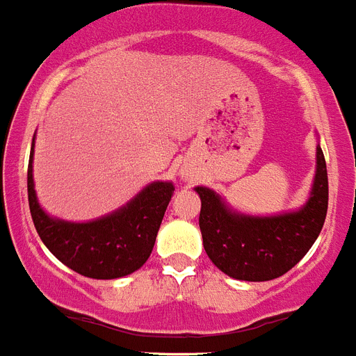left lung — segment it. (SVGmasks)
Here are the masks:
<instances>
[{
    "instance_id": "1",
    "label": "left lung",
    "mask_w": 356,
    "mask_h": 356,
    "mask_svg": "<svg viewBox=\"0 0 356 356\" xmlns=\"http://www.w3.org/2000/svg\"><path fill=\"white\" fill-rule=\"evenodd\" d=\"M201 197L202 244L217 268L232 279L264 282L284 275L313 246L327 213V170L316 146L312 193L297 211L255 217L232 210L219 193L197 186Z\"/></svg>"
}]
</instances>
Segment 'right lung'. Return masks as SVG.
Wrapping results in <instances>:
<instances>
[{
    "label": "right lung",
    "instance_id": "1",
    "mask_svg": "<svg viewBox=\"0 0 356 356\" xmlns=\"http://www.w3.org/2000/svg\"><path fill=\"white\" fill-rule=\"evenodd\" d=\"M34 139L26 173L29 206L38 235L56 259L90 279H119L139 270L154 250L161 220L173 195V184L155 181L132 201L90 222L50 217L38 202L32 177Z\"/></svg>",
    "mask_w": 356,
    "mask_h": 356
}]
</instances>
